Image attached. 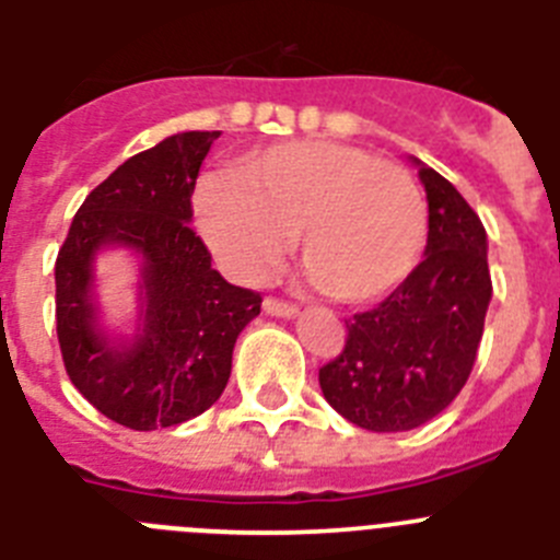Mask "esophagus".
Segmentation results:
<instances>
[{"mask_svg": "<svg viewBox=\"0 0 560 560\" xmlns=\"http://www.w3.org/2000/svg\"><path fill=\"white\" fill-rule=\"evenodd\" d=\"M264 311L269 316H283V319H291V316L300 314V308H296V305L285 303V300H275V296H266Z\"/></svg>", "mask_w": 560, "mask_h": 560, "instance_id": "esophagus-1", "label": "esophagus"}]
</instances>
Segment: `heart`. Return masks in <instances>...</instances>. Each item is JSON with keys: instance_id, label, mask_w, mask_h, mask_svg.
<instances>
[{"instance_id": "obj_1", "label": "heart", "mask_w": 560, "mask_h": 560, "mask_svg": "<svg viewBox=\"0 0 560 560\" xmlns=\"http://www.w3.org/2000/svg\"><path fill=\"white\" fill-rule=\"evenodd\" d=\"M196 224L215 264L264 283L296 230L314 283L341 303H373L418 266L429 235L427 199L407 167L334 140L252 151L196 190Z\"/></svg>"}]
</instances>
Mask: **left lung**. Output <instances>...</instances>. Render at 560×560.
I'll list each match as a JSON object with an SVG mask.
<instances>
[{"mask_svg": "<svg viewBox=\"0 0 560 560\" xmlns=\"http://www.w3.org/2000/svg\"><path fill=\"white\" fill-rule=\"evenodd\" d=\"M418 167L429 201L427 257L378 308L350 319L345 350L319 370L325 400L370 432L418 429L457 398L491 303L482 221L452 182Z\"/></svg>", "mask_w": 560, "mask_h": 560, "instance_id": "8db88e82", "label": "left lung"}]
</instances>
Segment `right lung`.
Returning a JSON list of instances; mask_svg holds the SVG:
<instances>
[{
	"label": "right lung",
	"instance_id": "right-lung-1",
	"mask_svg": "<svg viewBox=\"0 0 560 560\" xmlns=\"http://www.w3.org/2000/svg\"><path fill=\"white\" fill-rule=\"evenodd\" d=\"M221 131L173 133L122 162L89 192L56 260V325L78 393L133 432L185 423L224 393L237 334L260 294L230 285L190 230L196 176ZM126 245L141 257V316L131 340L96 325L94 257Z\"/></svg>",
	"mask_w": 560,
	"mask_h": 560
}]
</instances>
